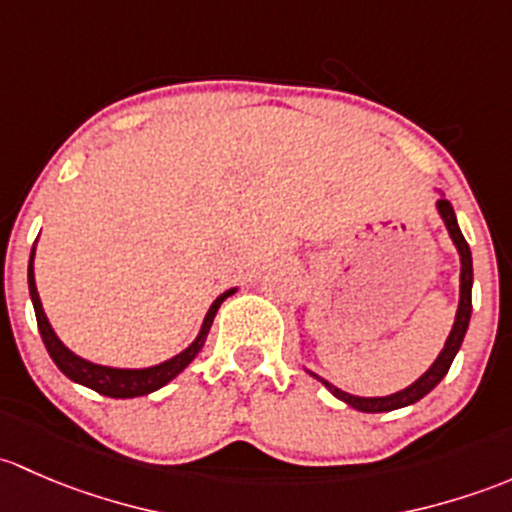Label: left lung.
I'll return each mask as SVG.
<instances>
[{"mask_svg": "<svg viewBox=\"0 0 512 512\" xmlns=\"http://www.w3.org/2000/svg\"><path fill=\"white\" fill-rule=\"evenodd\" d=\"M436 207H439L441 219L446 221V229H449L453 244H456L458 254H461V300H458L456 323H453L449 340H446L444 350H441V355L436 357L434 365L421 374L414 384H409L407 389H402V392H397V394H389V397H352V394L342 392V389H337L330 382H325V379H320L318 374H313V377H318L320 382H323L337 399H342V402L350 404V407L360 409V412H367V414L392 412V409L409 407V404L419 402L421 397H426V394H429L431 389H434L436 384L444 379V374L449 372L453 357H456L458 347H461V342H463V335H466V330H468V320H471V286H473L471 249H468L466 239H463L461 229H458L456 214H453V207H451L449 199H439V202H436Z\"/></svg>", "mask_w": 512, "mask_h": 512, "instance_id": "obj_1", "label": "left lung"}]
</instances>
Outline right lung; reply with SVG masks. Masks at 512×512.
Masks as SVG:
<instances>
[{
	"label": "right lung",
	"mask_w": 512,
	"mask_h": 512,
	"mask_svg": "<svg viewBox=\"0 0 512 512\" xmlns=\"http://www.w3.org/2000/svg\"><path fill=\"white\" fill-rule=\"evenodd\" d=\"M31 263H34V251H31V258H29V293H31V303H34V313H36V323H39L41 340H44L51 360L56 362V367H59V370L66 374L68 379L83 384V387L96 389L98 394H105V397H113V399L142 397V394L155 392V389L165 387L170 379H175L177 374L182 372L184 367H187L189 362L199 355L204 340H207L209 328H212L214 315H217L219 305L224 303L231 293H234V288H231V291L221 293L219 298L214 300L212 308H209V313H207V318H204L202 333H199L197 340H194L187 350L179 352L177 357L162 362V365L147 367V370H115V367L93 365V362L81 360V357L73 355V352L59 340V337H56L54 330H51L49 320H46L44 308H41V300H39V293H36V283H34V266H31Z\"/></svg>",
	"instance_id": "1"
}]
</instances>
